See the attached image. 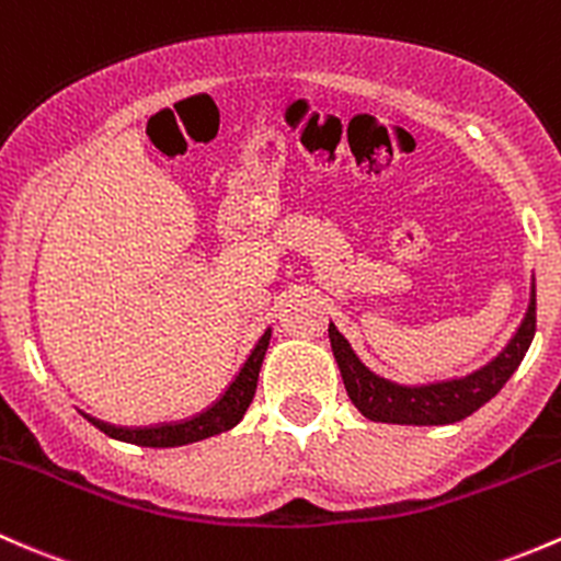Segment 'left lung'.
<instances>
[{"label":"left lung","mask_w":561,"mask_h":561,"mask_svg":"<svg viewBox=\"0 0 561 561\" xmlns=\"http://www.w3.org/2000/svg\"><path fill=\"white\" fill-rule=\"evenodd\" d=\"M535 286L529 297V310L524 323L518 327L516 337L511 340L505 351L467 378L446 380V383L430 386H400L391 380L378 378L356 359L348 340L329 323V343H332L334 359H337L340 375H343L345 391L351 402L367 415L369 421H383V424H415V426H437L454 424L467 419L507 383L516 367L522 365L529 343L535 337Z\"/></svg>","instance_id":"obj_1"}]
</instances>
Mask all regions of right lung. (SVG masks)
<instances>
[{
  "label": "right lung",
  "instance_id": "1",
  "mask_svg": "<svg viewBox=\"0 0 561 561\" xmlns=\"http://www.w3.org/2000/svg\"><path fill=\"white\" fill-rule=\"evenodd\" d=\"M267 345H270V329L262 334L256 348L251 351V356H248V362L242 365L238 378L232 380L227 394H224L216 405L207 408L205 413L194 415V419L188 421H181V424H161V426H142V430H129V426L105 424V421L91 419V415H85V419H89L96 430L105 432L107 437H115V440H124V443H135V446H146V448L188 446V443L221 435V432L232 430L234 424H240V419L245 415L248 405H251L253 394H256L259 369H262Z\"/></svg>",
  "mask_w": 561,
  "mask_h": 561
}]
</instances>
